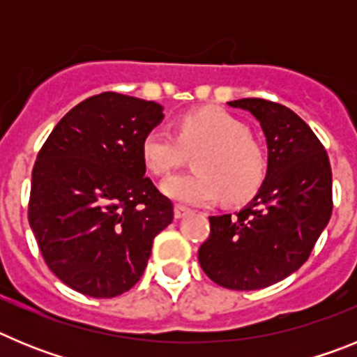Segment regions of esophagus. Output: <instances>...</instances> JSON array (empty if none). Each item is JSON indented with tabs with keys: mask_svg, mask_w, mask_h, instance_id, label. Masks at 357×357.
Here are the masks:
<instances>
[{
	"mask_svg": "<svg viewBox=\"0 0 357 357\" xmlns=\"http://www.w3.org/2000/svg\"><path fill=\"white\" fill-rule=\"evenodd\" d=\"M189 213H191V209H188L185 206H181V204H178V206H175V218H176V220H181V218L188 216Z\"/></svg>",
	"mask_w": 357,
	"mask_h": 357,
	"instance_id": "1",
	"label": "esophagus"
}]
</instances>
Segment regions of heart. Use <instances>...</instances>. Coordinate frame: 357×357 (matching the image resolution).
I'll use <instances>...</instances> for the list:
<instances>
[{
    "mask_svg": "<svg viewBox=\"0 0 357 357\" xmlns=\"http://www.w3.org/2000/svg\"><path fill=\"white\" fill-rule=\"evenodd\" d=\"M247 125L220 109H202L182 116L176 135L153 128L143 137L141 155L151 173L166 175L197 151V172L176 173L160 184L172 200L188 206L209 204L223 195L227 202H243L259 189L266 173V159L252 141Z\"/></svg>",
    "mask_w": 357,
    "mask_h": 357,
    "instance_id": "heart-1",
    "label": "heart"
}]
</instances>
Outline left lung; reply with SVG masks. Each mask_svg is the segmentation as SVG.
Wrapping results in <instances>:
<instances>
[{
    "label": "left lung",
    "instance_id": "obj_1",
    "mask_svg": "<svg viewBox=\"0 0 357 357\" xmlns=\"http://www.w3.org/2000/svg\"><path fill=\"white\" fill-rule=\"evenodd\" d=\"M229 105L259 121L266 176L239 213L209 216L198 261L216 284L250 291L286 279L307 261L333 213V173L326 148L291 109L261 98Z\"/></svg>",
    "mask_w": 357,
    "mask_h": 357
}]
</instances>
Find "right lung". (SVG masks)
Wrapping results in <instances>:
<instances>
[{
  "label": "right lung",
  "instance_id": "1",
  "mask_svg": "<svg viewBox=\"0 0 357 357\" xmlns=\"http://www.w3.org/2000/svg\"><path fill=\"white\" fill-rule=\"evenodd\" d=\"M162 105L102 93L56 123L31 172L28 220L53 273L94 298H112L141 279L153 238L173 222V204L144 176L143 137Z\"/></svg>",
  "mask_w": 357,
  "mask_h": 357
}]
</instances>
